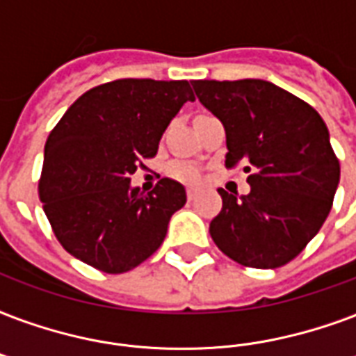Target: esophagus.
I'll return each instance as SVG.
<instances>
[{
	"instance_id": "obj_1",
	"label": "esophagus",
	"mask_w": 356,
	"mask_h": 356,
	"mask_svg": "<svg viewBox=\"0 0 356 356\" xmlns=\"http://www.w3.org/2000/svg\"><path fill=\"white\" fill-rule=\"evenodd\" d=\"M186 197H188V202H194V200H196V190L194 188L186 190Z\"/></svg>"
}]
</instances>
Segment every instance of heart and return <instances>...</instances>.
I'll return each instance as SVG.
<instances>
[{"instance_id":"heart-1","label":"heart","mask_w":356,"mask_h":356,"mask_svg":"<svg viewBox=\"0 0 356 356\" xmlns=\"http://www.w3.org/2000/svg\"><path fill=\"white\" fill-rule=\"evenodd\" d=\"M173 175L177 179H181V181H184V183H200V172H197L196 168L186 166V164H175V166H173Z\"/></svg>"}]
</instances>
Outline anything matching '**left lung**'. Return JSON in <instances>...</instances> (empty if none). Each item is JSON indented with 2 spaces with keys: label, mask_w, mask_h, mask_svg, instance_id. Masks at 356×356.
<instances>
[{
  "label": "left lung",
  "mask_w": 356,
  "mask_h": 356,
  "mask_svg": "<svg viewBox=\"0 0 356 356\" xmlns=\"http://www.w3.org/2000/svg\"><path fill=\"white\" fill-rule=\"evenodd\" d=\"M194 93L226 129V166H243L250 192L222 196L209 233L227 257L276 268L316 237L332 207L340 162L321 115L265 80H192Z\"/></svg>",
  "instance_id": "8db88e82"
}]
</instances>
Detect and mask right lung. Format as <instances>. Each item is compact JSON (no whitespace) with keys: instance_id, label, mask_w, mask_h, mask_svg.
<instances>
[{"instance_id":"1","label":"right lung","mask_w":356,"mask_h":356,"mask_svg":"<svg viewBox=\"0 0 356 356\" xmlns=\"http://www.w3.org/2000/svg\"><path fill=\"white\" fill-rule=\"evenodd\" d=\"M186 100V80L124 78L89 89L65 112L46 140L39 194L70 256L119 275L159 250L186 190L164 177L145 194L129 175L156 154Z\"/></svg>"}]
</instances>
